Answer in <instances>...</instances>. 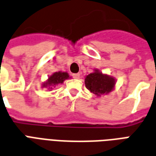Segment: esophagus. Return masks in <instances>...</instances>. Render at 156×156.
<instances>
[{"label": "esophagus", "instance_id": "obj_1", "mask_svg": "<svg viewBox=\"0 0 156 156\" xmlns=\"http://www.w3.org/2000/svg\"><path fill=\"white\" fill-rule=\"evenodd\" d=\"M72 76H73V77L75 78V79H79V78H80V74L79 73L73 74Z\"/></svg>", "mask_w": 156, "mask_h": 156}]
</instances>
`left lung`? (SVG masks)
<instances>
[{"label":"left lung","instance_id":"obj_1","mask_svg":"<svg viewBox=\"0 0 156 156\" xmlns=\"http://www.w3.org/2000/svg\"><path fill=\"white\" fill-rule=\"evenodd\" d=\"M116 79L107 74H103L98 69H94V72L85 77V85L90 92L97 97L107 95L115 89Z\"/></svg>","mask_w":156,"mask_h":156}]
</instances>
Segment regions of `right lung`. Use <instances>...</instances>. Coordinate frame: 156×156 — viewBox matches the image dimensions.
<instances>
[{
    "label": "right lung",
    "mask_w": 156,
    "mask_h": 156,
    "mask_svg": "<svg viewBox=\"0 0 156 156\" xmlns=\"http://www.w3.org/2000/svg\"><path fill=\"white\" fill-rule=\"evenodd\" d=\"M69 74L64 71H58L54 72L51 76H49L48 79L41 84L42 88H47L51 90L57 85H62L66 80L70 79Z\"/></svg>",
    "instance_id": "1"
}]
</instances>
